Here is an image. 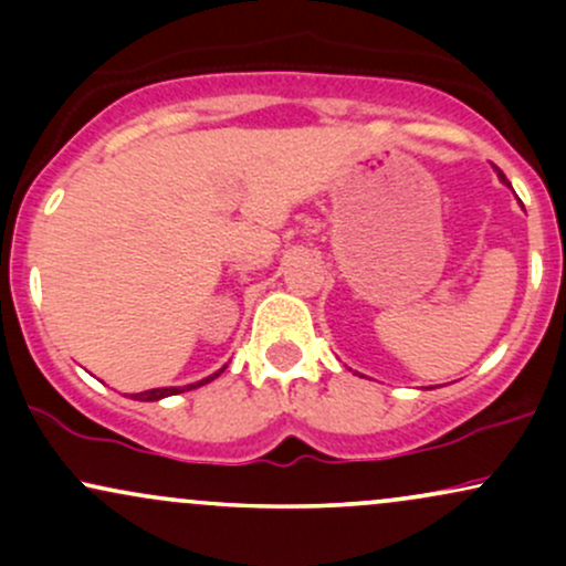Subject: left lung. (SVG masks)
Listing matches in <instances>:
<instances>
[{"label":"left lung","instance_id":"1","mask_svg":"<svg viewBox=\"0 0 566 566\" xmlns=\"http://www.w3.org/2000/svg\"><path fill=\"white\" fill-rule=\"evenodd\" d=\"M497 178H500V180H503V184H505V186H511V184H509V178H505V175H503V172H500V170H497Z\"/></svg>","mask_w":566,"mask_h":566}]
</instances>
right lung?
I'll list each match as a JSON object with an SVG mask.
<instances>
[{
    "label": "right lung",
    "mask_w": 566,
    "mask_h": 566,
    "mask_svg": "<svg viewBox=\"0 0 566 566\" xmlns=\"http://www.w3.org/2000/svg\"><path fill=\"white\" fill-rule=\"evenodd\" d=\"M226 369V367H223ZM223 369H218V373H212L210 378H205V380H199V382H191V386H184V388H151V391H143V394H133L129 396V399H138V401H159V399H165V396H175V394H184V391H191V388H199V386H205V382H210V380H216L220 373H223Z\"/></svg>",
    "instance_id": "1"
}]
</instances>
